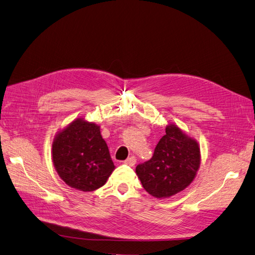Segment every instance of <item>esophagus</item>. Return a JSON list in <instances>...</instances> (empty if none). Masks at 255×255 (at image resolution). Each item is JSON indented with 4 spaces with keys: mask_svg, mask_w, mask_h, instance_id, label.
Segmentation results:
<instances>
[{
    "mask_svg": "<svg viewBox=\"0 0 255 255\" xmlns=\"http://www.w3.org/2000/svg\"><path fill=\"white\" fill-rule=\"evenodd\" d=\"M124 163L126 164V165H129V166H134L136 163V159H135V157H130Z\"/></svg>",
    "mask_w": 255,
    "mask_h": 255,
    "instance_id": "34e87169",
    "label": "esophagus"
}]
</instances>
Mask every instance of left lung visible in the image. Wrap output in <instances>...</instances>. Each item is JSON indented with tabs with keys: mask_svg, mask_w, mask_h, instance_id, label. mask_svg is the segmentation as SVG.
<instances>
[{
	"mask_svg": "<svg viewBox=\"0 0 255 255\" xmlns=\"http://www.w3.org/2000/svg\"><path fill=\"white\" fill-rule=\"evenodd\" d=\"M200 146L174 123L155 146L152 158L138 164L136 176L154 198H168L191 185L200 167Z\"/></svg>",
	"mask_w": 255,
	"mask_h": 255,
	"instance_id": "left-lung-1",
	"label": "left lung"
}]
</instances>
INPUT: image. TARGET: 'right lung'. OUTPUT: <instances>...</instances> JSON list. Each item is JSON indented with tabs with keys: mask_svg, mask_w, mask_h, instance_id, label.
I'll return each instance as SVG.
<instances>
[{
	"mask_svg": "<svg viewBox=\"0 0 255 255\" xmlns=\"http://www.w3.org/2000/svg\"><path fill=\"white\" fill-rule=\"evenodd\" d=\"M52 160L63 181L81 192L100 188L116 169L101 127L84 118H77L57 131Z\"/></svg>",
	"mask_w": 255,
	"mask_h": 255,
	"instance_id": "right-lung-1",
	"label": "right lung"
}]
</instances>
